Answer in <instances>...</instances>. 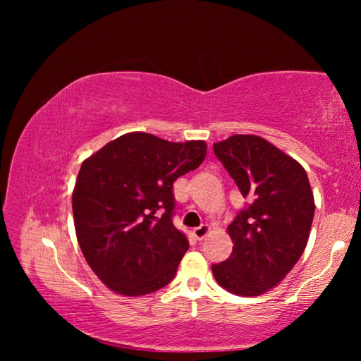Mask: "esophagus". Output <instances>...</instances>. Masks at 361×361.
Listing matches in <instances>:
<instances>
[{
	"instance_id": "obj_1",
	"label": "esophagus",
	"mask_w": 361,
	"mask_h": 361,
	"mask_svg": "<svg viewBox=\"0 0 361 361\" xmlns=\"http://www.w3.org/2000/svg\"><path fill=\"white\" fill-rule=\"evenodd\" d=\"M209 232H210V226L209 224H202V226H199V228H195L192 231V234H194V237L197 240H204L205 237H207V234H209Z\"/></svg>"
}]
</instances>
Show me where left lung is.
<instances>
[{
    "instance_id": "1",
    "label": "left lung",
    "mask_w": 361,
    "mask_h": 361,
    "mask_svg": "<svg viewBox=\"0 0 361 361\" xmlns=\"http://www.w3.org/2000/svg\"><path fill=\"white\" fill-rule=\"evenodd\" d=\"M213 151L250 205L228 226L232 253L213 264L219 286L237 296L276 288L307 245L315 202L304 167L258 135H232Z\"/></svg>"
}]
</instances>
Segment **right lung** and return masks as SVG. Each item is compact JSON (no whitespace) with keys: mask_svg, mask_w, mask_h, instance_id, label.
<instances>
[{"mask_svg":"<svg viewBox=\"0 0 361 361\" xmlns=\"http://www.w3.org/2000/svg\"><path fill=\"white\" fill-rule=\"evenodd\" d=\"M205 156L204 140L173 143L130 132L82 162L73 189L76 237L109 290L135 298L172 282L189 248L172 223V186Z\"/></svg>","mask_w":361,"mask_h":361,"instance_id":"right-lung-1","label":"right lung"}]
</instances>
